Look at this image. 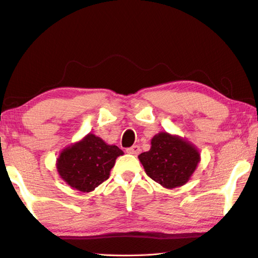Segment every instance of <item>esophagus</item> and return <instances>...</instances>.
<instances>
[{"label":"esophagus","instance_id":"34e87169","mask_svg":"<svg viewBox=\"0 0 258 258\" xmlns=\"http://www.w3.org/2000/svg\"><path fill=\"white\" fill-rule=\"evenodd\" d=\"M140 150H141V149H140L139 146H132L131 148H127V149H126V152H127V154H131V155H138Z\"/></svg>","mask_w":258,"mask_h":258}]
</instances>
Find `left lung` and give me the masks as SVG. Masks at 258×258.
Listing matches in <instances>:
<instances>
[{"mask_svg": "<svg viewBox=\"0 0 258 258\" xmlns=\"http://www.w3.org/2000/svg\"><path fill=\"white\" fill-rule=\"evenodd\" d=\"M147 175L167 189L189 181L200 161L194 145L176 135L160 132L151 140L149 151L139 155Z\"/></svg>", "mask_w": 258, "mask_h": 258, "instance_id": "8db88e82", "label": "left lung"}]
</instances>
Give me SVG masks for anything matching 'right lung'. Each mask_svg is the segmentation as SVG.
<instances>
[{
	"instance_id": "right-lung-1",
	"label": "right lung",
	"mask_w": 258,
	"mask_h": 258,
	"mask_svg": "<svg viewBox=\"0 0 258 258\" xmlns=\"http://www.w3.org/2000/svg\"><path fill=\"white\" fill-rule=\"evenodd\" d=\"M123 154L117 146L107 145L101 138L89 133L61 151L56 171L73 189L91 192L108 180L116 158Z\"/></svg>"
}]
</instances>
